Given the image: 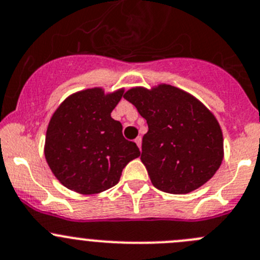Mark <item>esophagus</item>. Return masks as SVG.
Listing matches in <instances>:
<instances>
[{"instance_id": "34e87169", "label": "esophagus", "mask_w": 260, "mask_h": 260, "mask_svg": "<svg viewBox=\"0 0 260 260\" xmlns=\"http://www.w3.org/2000/svg\"><path fill=\"white\" fill-rule=\"evenodd\" d=\"M135 142H136V145H137L138 147H140V150H141V144H142V138L140 137V136H138L137 138H136L135 140Z\"/></svg>"}]
</instances>
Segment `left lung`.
<instances>
[{
  "label": "left lung",
  "instance_id": "left-lung-1",
  "mask_svg": "<svg viewBox=\"0 0 260 260\" xmlns=\"http://www.w3.org/2000/svg\"><path fill=\"white\" fill-rule=\"evenodd\" d=\"M123 97L146 119L141 161L157 190L188 193L214 176L223 159L222 131L200 101L168 84L132 88Z\"/></svg>",
  "mask_w": 260,
  "mask_h": 260
}]
</instances>
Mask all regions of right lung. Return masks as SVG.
Masks as SVG:
<instances>
[{
  "label": "right lung",
  "instance_id": "right-lung-1",
  "mask_svg": "<svg viewBox=\"0 0 260 260\" xmlns=\"http://www.w3.org/2000/svg\"><path fill=\"white\" fill-rule=\"evenodd\" d=\"M123 91L100 88L72 94L52 115L46 133L45 156L65 187L84 195L113 187L131 160L140 156L125 140L122 124L111 118Z\"/></svg>",
  "mask_w": 260,
  "mask_h": 260
}]
</instances>
